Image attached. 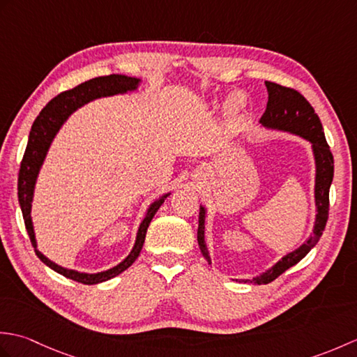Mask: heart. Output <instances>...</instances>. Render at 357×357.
<instances>
[{
  "label": "heart",
  "mask_w": 357,
  "mask_h": 357,
  "mask_svg": "<svg viewBox=\"0 0 357 357\" xmlns=\"http://www.w3.org/2000/svg\"><path fill=\"white\" fill-rule=\"evenodd\" d=\"M241 101L238 100V98H233V100H231V104H230V112L231 113H236L239 109H241Z\"/></svg>",
  "instance_id": "heart-1"
}]
</instances>
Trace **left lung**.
I'll return each instance as SVG.
<instances>
[{"instance_id": "1", "label": "left lung", "mask_w": 357, "mask_h": 357, "mask_svg": "<svg viewBox=\"0 0 357 357\" xmlns=\"http://www.w3.org/2000/svg\"><path fill=\"white\" fill-rule=\"evenodd\" d=\"M265 87L268 92V102L267 109H265L264 115L261 118V123L265 127L279 128V130H285L294 135H299L302 138L308 139L313 144L314 159H316V224L313 234L308 238L305 244H302L298 250H294L293 253L287 255L282 257V261H279L276 265H273L270 270L262 273L261 276L253 278L250 282L264 285L273 282L276 278L282 275L293 265L298 264L301 259L308 255L317 241L321 239L322 233L325 230V225L328 221V210H330V185L333 181V174H335V159H333V153L330 150V146L327 144L324 135V128L321 124V119L317 116V113L312 107L304 95H301L298 90L284 87L276 82L265 81ZM204 219H206V208H199V227H198V244L201 248L202 256L206 257L210 264L208 250L204 241Z\"/></svg>"}]
</instances>
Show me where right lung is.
I'll return each mask as SVG.
<instances>
[{"label": "right lung", "mask_w": 357, "mask_h": 357, "mask_svg": "<svg viewBox=\"0 0 357 357\" xmlns=\"http://www.w3.org/2000/svg\"><path fill=\"white\" fill-rule=\"evenodd\" d=\"M138 82L139 79L126 77V75H109V77H98L93 79H89L86 82H82V84L73 87L70 90H66V92L53 98V100L41 110L40 115L36 116L35 123L32 126V130H30V135H29V142L24 151V156H22L20 173H18V201L21 206L22 218H24L26 230L29 233L30 242H32V245L35 248H36V241H35L32 218H30L33 187H35L38 172H40V167L44 161L45 153H47V149L50 146L53 136H55L58 128L61 127L66 118L69 116L72 112L81 107L82 104L96 100V98H101V96H110V95L128 92V90H135L136 86H138ZM167 196L169 195L162 196L161 199H158L150 206L146 218H144V221L139 225L138 236H136L135 247L130 252V255H128L123 262L118 264L116 267H113L107 271L95 273V275H86V273H78L73 270H67L64 267H59V265H56L55 262L49 261L47 257L41 255L38 250H35V253L45 265H47V267L55 270L56 273H59V275H63L72 280H77V282L93 285V284L104 282V280H109L112 278L118 276L119 273L127 270L136 261V257L139 256L144 239H146L149 224L151 222V219H153L158 208L162 206V202Z\"/></svg>", "instance_id": "1"}]
</instances>
